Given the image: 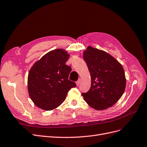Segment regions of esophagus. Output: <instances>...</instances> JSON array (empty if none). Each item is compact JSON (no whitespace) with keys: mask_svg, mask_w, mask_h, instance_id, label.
I'll use <instances>...</instances> for the list:
<instances>
[{"mask_svg":"<svg viewBox=\"0 0 147 147\" xmlns=\"http://www.w3.org/2000/svg\"><path fill=\"white\" fill-rule=\"evenodd\" d=\"M81 81H82V79H81V78H79V79L78 80L77 82H76V84H77V86H78V85L80 84V83H81Z\"/></svg>","mask_w":147,"mask_h":147,"instance_id":"obj_1","label":"esophagus"}]
</instances>
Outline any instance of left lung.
<instances>
[{"label": "left lung", "mask_w": 147, "mask_h": 147, "mask_svg": "<svg viewBox=\"0 0 147 147\" xmlns=\"http://www.w3.org/2000/svg\"><path fill=\"white\" fill-rule=\"evenodd\" d=\"M91 77V86L86 93H82L89 106L104 110L113 106L122 97L126 87L122 65L103 50L88 46L83 52Z\"/></svg>", "instance_id": "obj_1"}]
</instances>
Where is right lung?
<instances>
[{"label":"right lung","mask_w":147,"mask_h":147,"mask_svg":"<svg viewBox=\"0 0 147 147\" xmlns=\"http://www.w3.org/2000/svg\"><path fill=\"white\" fill-rule=\"evenodd\" d=\"M70 57L62 49L52 50L34 63L27 81L30 98L38 108L51 111L63 103L69 90L76 87L68 80L71 67L65 64Z\"/></svg>","instance_id":"right-lung-1"}]
</instances>
